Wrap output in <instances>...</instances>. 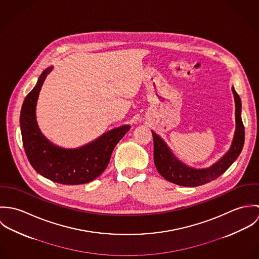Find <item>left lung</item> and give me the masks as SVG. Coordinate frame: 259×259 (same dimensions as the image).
I'll use <instances>...</instances> for the list:
<instances>
[{"label": "left lung", "mask_w": 259, "mask_h": 259, "mask_svg": "<svg viewBox=\"0 0 259 259\" xmlns=\"http://www.w3.org/2000/svg\"><path fill=\"white\" fill-rule=\"evenodd\" d=\"M235 101L236 128L229 150L222 158L207 168L196 169L182 162L167 145L151 131L153 138V160L157 171L169 183L182 186H198L217 180L235 161L241 152L244 144V126L241 119V101L232 88Z\"/></svg>", "instance_id": "obj_1"}]
</instances>
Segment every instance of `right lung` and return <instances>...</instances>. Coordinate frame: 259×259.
Returning <instances> with one entry per match:
<instances>
[{
	"mask_svg": "<svg viewBox=\"0 0 259 259\" xmlns=\"http://www.w3.org/2000/svg\"><path fill=\"white\" fill-rule=\"evenodd\" d=\"M53 70H45L37 84L26 97L20 116L23 145L34 169L44 178L61 184H88L107 168L116 144L130 131L128 124L113 128L81 148L66 149L48 141L40 133L36 120V105L42 82Z\"/></svg>",
	"mask_w": 259,
	"mask_h": 259,
	"instance_id": "obj_1",
	"label": "right lung"
}]
</instances>
